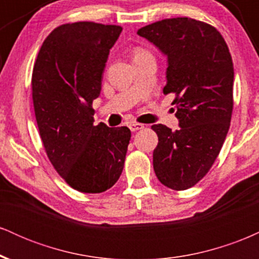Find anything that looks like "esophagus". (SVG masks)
Segmentation results:
<instances>
[{"label": "esophagus", "mask_w": 259, "mask_h": 259, "mask_svg": "<svg viewBox=\"0 0 259 259\" xmlns=\"http://www.w3.org/2000/svg\"><path fill=\"white\" fill-rule=\"evenodd\" d=\"M144 124H140V123H135V121H132V123H129V129L132 130V132H138V130H141L144 129Z\"/></svg>", "instance_id": "34e87169"}]
</instances>
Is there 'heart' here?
<instances>
[{
  "label": "heart",
  "mask_w": 259,
  "mask_h": 259,
  "mask_svg": "<svg viewBox=\"0 0 259 259\" xmlns=\"http://www.w3.org/2000/svg\"><path fill=\"white\" fill-rule=\"evenodd\" d=\"M148 56H151L150 53H148V52L146 51V50L140 49V47H136V49L133 51V57H134V59L148 57Z\"/></svg>",
  "instance_id": "b5f03b06"
}]
</instances>
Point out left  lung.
Returning a JSON list of instances; mask_svg holds the SVG:
<instances>
[{
    "instance_id": "1",
    "label": "left lung",
    "mask_w": 259,
    "mask_h": 259,
    "mask_svg": "<svg viewBox=\"0 0 259 259\" xmlns=\"http://www.w3.org/2000/svg\"><path fill=\"white\" fill-rule=\"evenodd\" d=\"M168 56L167 85L179 129L163 124L151 129L158 136L153 151L157 178L171 190L192 187L212 168L230 127L234 65L224 37L214 26L192 19L170 18L139 29Z\"/></svg>"
}]
</instances>
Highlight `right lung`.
Segmentation results:
<instances>
[{
    "mask_svg": "<svg viewBox=\"0 0 259 259\" xmlns=\"http://www.w3.org/2000/svg\"><path fill=\"white\" fill-rule=\"evenodd\" d=\"M123 28L94 22L59 25L45 38L31 76L41 141L65 183L100 194L117 183L132 133L126 126L94 124L109 50Z\"/></svg>",
    "mask_w": 259,
    "mask_h": 259,
    "instance_id": "add662e5",
    "label": "right lung"
}]
</instances>
